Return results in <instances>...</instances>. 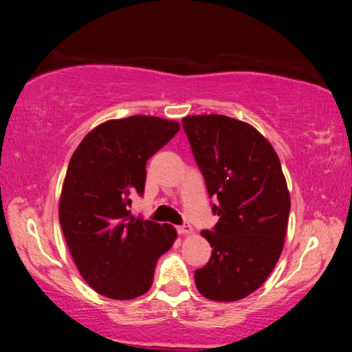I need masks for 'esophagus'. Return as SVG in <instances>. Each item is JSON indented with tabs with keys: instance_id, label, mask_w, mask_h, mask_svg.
Returning a JSON list of instances; mask_svg holds the SVG:
<instances>
[{
	"instance_id": "34e87169",
	"label": "esophagus",
	"mask_w": 352,
	"mask_h": 352,
	"mask_svg": "<svg viewBox=\"0 0 352 352\" xmlns=\"http://www.w3.org/2000/svg\"><path fill=\"white\" fill-rule=\"evenodd\" d=\"M177 232H179L181 235H189V234H194V229H192V226L184 224V226H179V228H177Z\"/></svg>"
}]
</instances>
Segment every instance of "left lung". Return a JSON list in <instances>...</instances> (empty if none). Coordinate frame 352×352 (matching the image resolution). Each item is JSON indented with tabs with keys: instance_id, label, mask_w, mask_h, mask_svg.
Wrapping results in <instances>:
<instances>
[{
	"instance_id": "1",
	"label": "left lung",
	"mask_w": 352,
	"mask_h": 352,
	"mask_svg": "<svg viewBox=\"0 0 352 352\" xmlns=\"http://www.w3.org/2000/svg\"><path fill=\"white\" fill-rule=\"evenodd\" d=\"M210 197L218 199L213 230L201 235L211 258L195 271V285L211 301L252 295L280 258L290 214V192L271 142L252 124L226 115L182 118Z\"/></svg>"
}]
</instances>
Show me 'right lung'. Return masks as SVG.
<instances>
[{
    "label": "right lung",
    "instance_id": "obj_1",
    "mask_svg": "<svg viewBox=\"0 0 352 352\" xmlns=\"http://www.w3.org/2000/svg\"><path fill=\"white\" fill-rule=\"evenodd\" d=\"M179 131V123L151 115L109 120L86 134L62 184L59 221L81 277L112 300L148 292L157 259L177 237L170 224L134 218L146 163Z\"/></svg>",
    "mask_w": 352,
    "mask_h": 352
}]
</instances>
